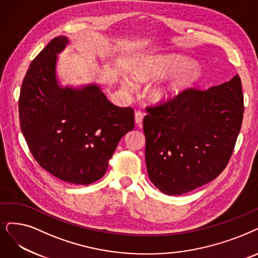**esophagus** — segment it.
I'll return each instance as SVG.
<instances>
[{
    "label": "esophagus",
    "mask_w": 258,
    "mask_h": 258,
    "mask_svg": "<svg viewBox=\"0 0 258 258\" xmlns=\"http://www.w3.org/2000/svg\"><path fill=\"white\" fill-rule=\"evenodd\" d=\"M135 120L137 125H141L142 121H143V113L141 112H136L135 114Z\"/></svg>",
    "instance_id": "34e87169"
}]
</instances>
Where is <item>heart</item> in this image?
I'll list each match as a JSON object with an SVG mask.
<instances>
[{
  "mask_svg": "<svg viewBox=\"0 0 258 258\" xmlns=\"http://www.w3.org/2000/svg\"><path fill=\"white\" fill-rule=\"evenodd\" d=\"M201 69L182 57H147L139 61L133 70V76L142 82H149L173 76L165 84L154 88L151 97L161 106H168L177 102L185 93L198 85L202 78ZM120 87L128 95L135 94L138 86L132 77L122 74Z\"/></svg>",
  "mask_w": 258,
  "mask_h": 258,
  "instance_id": "b5f03b06",
  "label": "heart"
}]
</instances>
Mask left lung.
I'll return each mask as SVG.
<instances>
[{"label": "left lung", "instance_id": "left-lung-1", "mask_svg": "<svg viewBox=\"0 0 258 258\" xmlns=\"http://www.w3.org/2000/svg\"><path fill=\"white\" fill-rule=\"evenodd\" d=\"M243 110L238 74L207 91L189 90L172 105L147 108L145 158L154 186L179 196L217 178L232 156Z\"/></svg>", "mask_w": 258, "mask_h": 258}]
</instances>
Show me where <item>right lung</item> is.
I'll return each mask as SVG.
<instances>
[{"label": "right lung", "mask_w": 258, "mask_h": 258, "mask_svg": "<svg viewBox=\"0 0 258 258\" xmlns=\"http://www.w3.org/2000/svg\"><path fill=\"white\" fill-rule=\"evenodd\" d=\"M69 44L59 36L32 61L20 92V125L41 167L62 181L88 185L106 173L120 139L135 127V113L113 105L94 82L61 84L58 55Z\"/></svg>", "instance_id": "add662e5"}]
</instances>
